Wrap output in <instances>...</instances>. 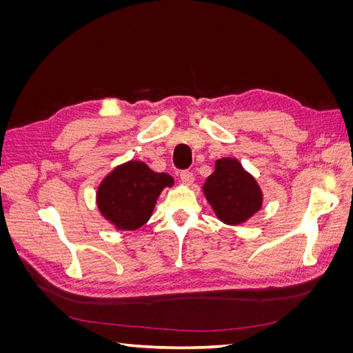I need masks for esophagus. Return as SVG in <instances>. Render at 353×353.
<instances>
[{
    "instance_id": "1",
    "label": "esophagus",
    "mask_w": 353,
    "mask_h": 353,
    "mask_svg": "<svg viewBox=\"0 0 353 353\" xmlns=\"http://www.w3.org/2000/svg\"><path fill=\"white\" fill-rule=\"evenodd\" d=\"M179 178H181V181H183V184H185V185H191L194 181V175H193V172H190V170H183V172L179 174Z\"/></svg>"
}]
</instances>
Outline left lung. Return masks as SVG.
Instances as JSON below:
<instances>
[{
	"label": "left lung",
	"instance_id": "8db88e82",
	"mask_svg": "<svg viewBox=\"0 0 353 353\" xmlns=\"http://www.w3.org/2000/svg\"><path fill=\"white\" fill-rule=\"evenodd\" d=\"M201 188L216 218L227 225L248 222L263 203L258 181L236 157L218 159Z\"/></svg>",
	"mask_w": 353,
	"mask_h": 353
}]
</instances>
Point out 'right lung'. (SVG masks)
<instances>
[{
  "mask_svg": "<svg viewBox=\"0 0 353 353\" xmlns=\"http://www.w3.org/2000/svg\"><path fill=\"white\" fill-rule=\"evenodd\" d=\"M174 178L154 172L140 160H128L105 175L97 188V208L101 216L119 231L141 228L150 219L156 201Z\"/></svg>",
  "mask_w": 353,
  "mask_h": 353,
  "instance_id": "obj_1",
  "label": "right lung"
}]
</instances>
